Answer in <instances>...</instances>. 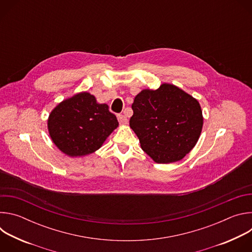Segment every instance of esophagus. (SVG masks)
Returning <instances> with one entry per match:
<instances>
[{"instance_id":"1","label":"esophagus","mask_w":252,"mask_h":252,"mask_svg":"<svg viewBox=\"0 0 252 252\" xmlns=\"http://www.w3.org/2000/svg\"><path fill=\"white\" fill-rule=\"evenodd\" d=\"M118 120H119V122H120V124L122 125V126H126V125H127V119L124 116V115H118Z\"/></svg>"}]
</instances>
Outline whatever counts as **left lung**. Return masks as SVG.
<instances>
[{
    "instance_id": "left-lung-1",
    "label": "left lung",
    "mask_w": 252,
    "mask_h": 252,
    "mask_svg": "<svg viewBox=\"0 0 252 252\" xmlns=\"http://www.w3.org/2000/svg\"><path fill=\"white\" fill-rule=\"evenodd\" d=\"M129 126L140 148L157 163L183 159L196 145L203 116L196 98L174 85L139 92L131 104Z\"/></svg>"
}]
</instances>
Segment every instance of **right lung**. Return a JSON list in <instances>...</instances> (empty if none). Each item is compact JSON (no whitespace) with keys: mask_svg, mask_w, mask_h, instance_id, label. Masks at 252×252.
<instances>
[{"mask_svg":"<svg viewBox=\"0 0 252 252\" xmlns=\"http://www.w3.org/2000/svg\"><path fill=\"white\" fill-rule=\"evenodd\" d=\"M119 126L106 103L81 92L56 105L48 119V130L55 146L69 158L89 156L101 148Z\"/></svg>","mask_w":252,"mask_h":252,"instance_id":"obj_1","label":"right lung"}]
</instances>
